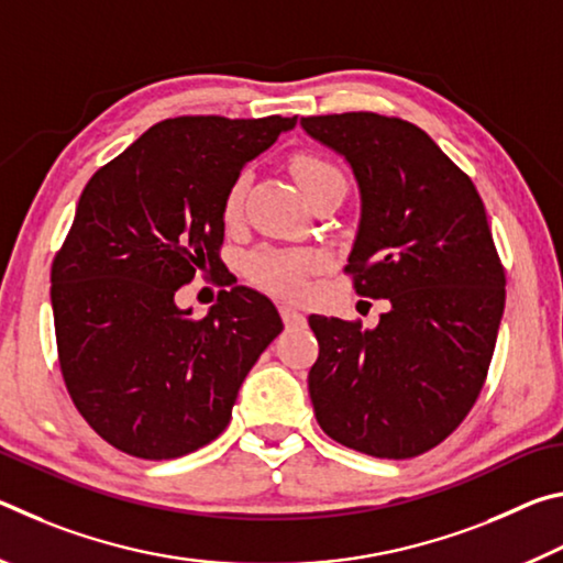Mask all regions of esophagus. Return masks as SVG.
<instances>
[{
  "label": "esophagus",
  "instance_id": "1",
  "mask_svg": "<svg viewBox=\"0 0 563 563\" xmlns=\"http://www.w3.org/2000/svg\"><path fill=\"white\" fill-rule=\"evenodd\" d=\"M280 316H283L285 328H302V325H305V316H302V312L290 308V305H283Z\"/></svg>",
  "mask_w": 563,
  "mask_h": 563
}]
</instances>
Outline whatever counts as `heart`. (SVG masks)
I'll return each mask as SVG.
<instances>
[{
	"label": "heart",
	"mask_w": 563,
	"mask_h": 563,
	"mask_svg": "<svg viewBox=\"0 0 563 563\" xmlns=\"http://www.w3.org/2000/svg\"><path fill=\"white\" fill-rule=\"evenodd\" d=\"M292 174L298 178L300 188L305 190L312 184H318V180L338 178L340 170L318 156L298 154L292 158ZM245 186H247V178L238 176L233 180V186L228 188V196L223 203L225 221H235V218L241 216ZM312 265H316V258H312L310 253L258 251L251 255V261H247V273H251V278L258 285H263V288L285 295V298H298V295L305 290V275L310 273Z\"/></svg>",
	"instance_id": "1"
}]
</instances>
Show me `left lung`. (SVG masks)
Segmentation results:
<instances>
[{
	"label": "left lung",
	"mask_w": 563,
	"mask_h": 563,
	"mask_svg": "<svg viewBox=\"0 0 563 563\" xmlns=\"http://www.w3.org/2000/svg\"><path fill=\"white\" fill-rule=\"evenodd\" d=\"M300 126L352 168L360 221L345 271L360 295L389 300L375 328L308 318L312 409L350 450L409 460L460 427L487 377L504 312L487 211L415 123L352 111Z\"/></svg>",
	"instance_id": "obj_1"
}]
</instances>
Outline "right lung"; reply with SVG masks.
<instances>
[{"label": "right lung", "mask_w": 563, "mask_h": 563, "mask_svg": "<svg viewBox=\"0 0 563 563\" xmlns=\"http://www.w3.org/2000/svg\"><path fill=\"white\" fill-rule=\"evenodd\" d=\"M295 121L166 119L84 188L52 265L56 347L76 409L117 450L176 460L213 442L280 335L258 290H221L201 320L176 290L223 268L228 188Z\"/></svg>", "instance_id": "right-lung-1"}]
</instances>
